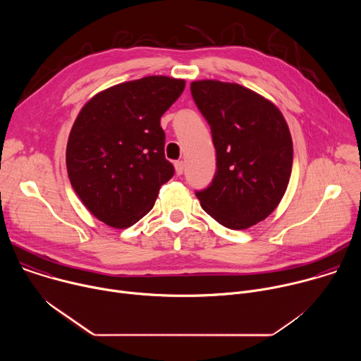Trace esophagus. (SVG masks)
Listing matches in <instances>:
<instances>
[{
    "mask_svg": "<svg viewBox=\"0 0 361 361\" xmlns=\"http://www.w3.org/2000/svg\"><path fill=\"white\" fill-rule=\"evenodd\" d=\"M176 173L178 174V176H181L183 173H184V163L183 161H176Z\"/></svg>",
    "mask_w": 361,
    "mask_h": 361,
    "instance_id": "esophagus-1",
    "label": "esophagus"
}]
</instances>
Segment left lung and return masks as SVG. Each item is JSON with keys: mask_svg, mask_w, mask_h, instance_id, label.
Instances as JSON below:
<instances>
[{"mask_svg": "<svg viewBox=\"0 0 361 361\" xmlns=\"http://www.w3.org/2000/svg\"><path fill=\"white\" fill-rule=\"evenodd\" d=\"M207 120L217 170L201 207L221 226L244 230L269 217L283 198L293 167V141L280 110L238 84L213 80L190 85Z\"/></svg>", "mask_w": 361, "mask_h": 361, "instance_id": "1", "label": "left lung"}]
</instances>
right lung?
<instances>
[{
    "label": "right lung",
    "instance_id": "right-lung-1",
    "mask_svg": "<svg viewBox=\"0 0 361 361\" xmlns=\"http://www.w3.org/2000/svg\"><path fill=\"white\" fill-rule=\"evenodd\" d=\"M184 87V80L144 77L97 94L80 111L67 144V171L85 207L102 223L131 227L174 176L160 120Z\"/></svg>",
    "mask_w": 361,
    "mask_h": 361
}]
</instances>
